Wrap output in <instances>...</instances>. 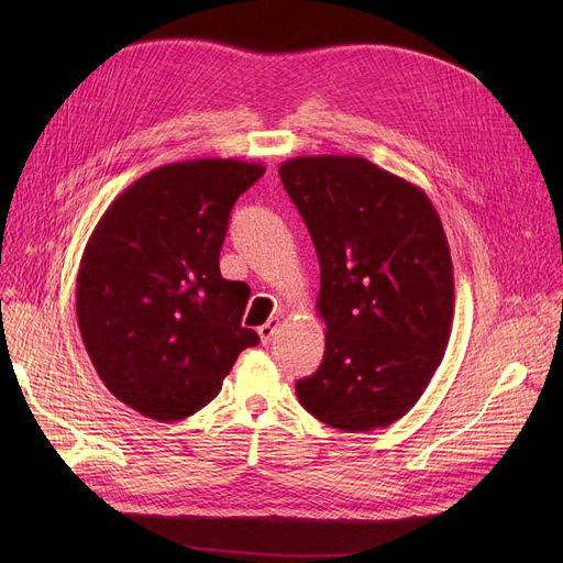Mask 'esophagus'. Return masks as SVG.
<instances>
[{"label": "esophagus", "instance_id": "obj_1", "mask_svg": "<svg viewBox=\"0 0 563 563\" xmlns=\"http://www.w3.org/2000/svg\"><path fill=\"white\" fill-rule=\"evenodd\" d=\"M280 327V321L274 317V319H269L264 323V327H260L257 329V333H260V340H262V344H269L272 340H274V335H276V329Z\"/></svg>", "mask_w": 563, "mask_h": 563}]
</instances>
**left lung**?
I'll return each instance as SVG.
<instances>
[{
  "label": "left lung",
  "mask_w": 563,
  "mask_h": 563,
  "mask_svg": "<svg viewBox=\"0 0 563 563\" xmlns=\"http://www.w3.org/2000/svg\"><path fill=\"white\" fill-rule=\"evenodd\" d=\"M319 257L327 351L297 380L301 406L349 433L388 427L416 406L452 333L454 266L429 196L351 155L278 168Z\"/></svg>",
  "instance_id": "8db88e82"
}]
</instances>
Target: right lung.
<instances>
[{"label": "right lung", "mask_w": 563, "mask_h": 563, "mask_svg": "<svg viewBox=\"0 0 563 563\" xmlns=\"http://www.w3.org/2000/svg\"><path fill=\"white\" fill-rule=\"evenodd\" d=\"M262 175L214 157L159 166L107 207L84 249V346L109 393L145 418L194 416L260 342L242 327L246 285L221 276L219 253L234 200Z\"/></svg>", "instance_id": "obj_1"}]
</instances>
